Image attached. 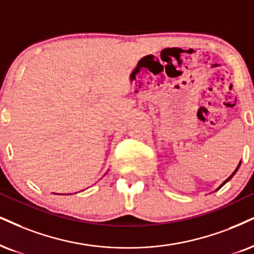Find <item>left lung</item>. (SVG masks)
I'll return each instance as SVG.
<instances>
[{
    "instance_id": "1",
    "label": "left lung",
    "mask_w": 254,
    "mask_h": 254,
    "mask_svg": "<svg viewBox=\"0 0 254 254\" xmlns=\"http://www.w3.org/2000/svg\"><path fill=\"white\" fill-rule=\"evenodd\" d=\"M239 166H240V164H239V165H238V167L236 168V171H234V172H233V173H232V174H231V175H230V177H228V178H227V179H226V180H225L223 184H221V186H220V187H219V189H221V187H223V186H224V185H225V184H226L228 180H231V178H232V177H233V175H234V174H236V172L238 171V168H239ZM219 189H218V190H219Z\"/></svg>"
}]
</instances>
